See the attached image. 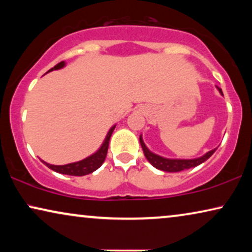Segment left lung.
<instances>
[{"label":"left lung","mask_w":252,"mask_h":252,"mask_svg":"<svg viewBox=\"0 0 252 252\" xmlns=\"http://www.w3.org/2000/svg\"><path fill=\"white\" fill-rule=\"evenodd\" d=\"M218 89L220 94L222 95L221 89L219 87ZM140 143H141V147H142L144 156H146L147 159L149 160V163L153 165V166L158 168V170H161L165 172H180V171L188 170V168L197 166V165L202 164L203 161L209 159V158L213 155V153L217 150V149H213L211 151H209V153H206L204 156L196 158V159H167V158L160 157L158 156V155L149 151V149L146 147V144H144L142 137L141 136H140Z\"/></svg>","instance_id":"left-lung-1"}]
</instances>
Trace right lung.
I'll list each match as a JSON object with an SVG mask.
<instances>
[{"instance_id": "add662e5", "label": "right lung", "mask_w": 252, "mask_h": 252, "mask_svg": "<svg viewBox=\"0 0 252 252\" xmlns=\"http://www.w3.org/2000/svg\"><path fill=\"white\" fill-rule=\"evenodd\" d=\"M65 65L64 62H61L57 65H55L53 68H50L49 71H54V70H58V68H62ZM116 126H113L110 128L108 135H106L104 142H103L102 147L96 151L94 155L89 156L85 159H82L80 161H77V163H71V164H66V165H51L48 164L46 161H43V164H46L48 167L51 168V170L55 172H58V173L62 174H67V175H74V177H82V175L89 174L92 172H94L97 170V168L101 166V165L104 163L106 154H108V148H109V141L110 137L112 135L113 129H115Z\"/></svg>"}]
</instances>
